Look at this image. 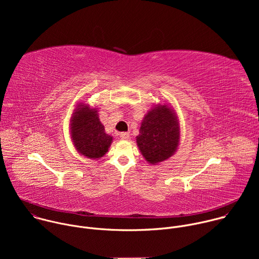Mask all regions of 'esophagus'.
Wrapping results in <instances>:
<instances>
[{
	"label": "esophagus",
	"instance_id": "34e87169",
	"mask_svg": "<svg viewBox=\"0 0 259 259\" xmlns=\"http://www.w3.org/2000/svg\"><path fill=\"white\" fill-rule=\"evenodd\" d=\"M120 137L123 140H127V139H129V133L128 132H122V133H120Z\"/></svg>",
	"mask_w": 259,
	"mask_h": 259
}]
</instances>
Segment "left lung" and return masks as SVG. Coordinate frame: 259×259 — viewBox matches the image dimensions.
<instances>
[{
    "instance_id": "left-lung-1",
    "label": "left lung",
    "mask_w": 259,
    "mask_h": 259,
    "mask_svg": "<svg viewBox=\"0 0 259 259\" xmlns=\"http://www.w3.org/2000/svg\"><path fill=\"white\" fill-rule=\"evenodd\" d=\"M179 141V120L173 107L165 103L154 104L144 116L136 136L145 161L156 165L168 160L177 151Z\"/></svg>"
}]
</instances>
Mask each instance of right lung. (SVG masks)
Returning <instances> with one entry per match:
<instances>
[{"label":"right lung","mask_w":259,"mask_h":259,"mask_svg":"<svg viewBox=\"0 0 259 259\" xmlns=\"http://www.w3.org/2000/svg\"><path fill=\"white\" fill-rule=\"evenodd\" d=\"M69 123L70 138L80 155L99 160L107 153L113 136L105 133L97 107L80 102L73 109Z\"/></svg>","instance_id":"right-lung-1"}]
</instances>
